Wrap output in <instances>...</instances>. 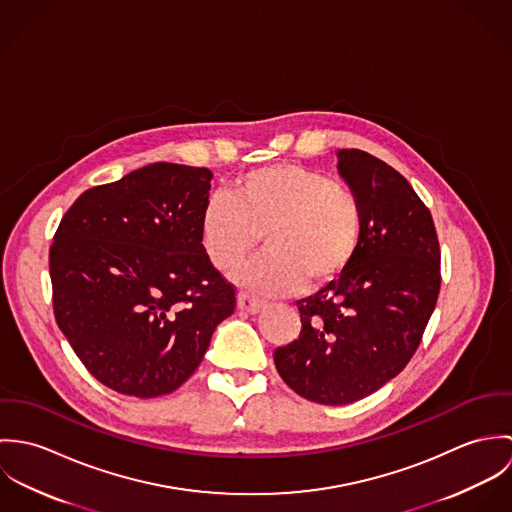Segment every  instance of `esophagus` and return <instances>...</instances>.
Masks as SVG:
<instances>
[{
	"mask_svg": "<svg viewBox=\"0 0 512 512\" xmlns=\"http://www.w3.org/2000/svg\"><path fill=\"white\" fill-rule=\"evenodd\" d=\"M266 307V301L250 295V293H238V309L246 311V313H260Z\"/></svg>",
	"mask_w": 512,
	"mask_h": 512,
	"instance_id": "esophagus-1",
	"label": "esophagus"
}]
</instances>
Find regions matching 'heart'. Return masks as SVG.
Listing matches in <instances>:
<instances>
[{"label": "heart", "mask_w": 512, "mask_h": 512, "mask_svg": "<svg viewBox=\"0 0 512 512\" xmlns=\"http://www.w3.org/2000/svg\"><path fill=\"white\" fill-rule=\"evenodd\" d=\"M262 234L270 252L236 280L262 293L317 292L355 262L363 201L351 185L299 163L256 167L236 177L230 197L205 203L199 238L209 262L230 274L258 252Z\"/></svg>", "instance_id": "obj_1"}]
</instances>
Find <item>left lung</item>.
Returning <instances> with one entry per match:
<instances>
[{
  "label": "left lung",
  "instance_id": "1",
  "mask_svg": "<svg viewBox=\"0 0 512 512\" xmlns=\"http://www.w3.org/2000/svg\"><path fill=\"white\" fill-rule=\"evenodd\" d=\"M337 167L363 201L361 250L335 284L297 301L299 337L274 351L293 392L325 406L357 402L402 372L441 286L438 232L410 183L361 149H341Z\"/></svg>",
  "mask_w": 512,
  "mask_h": 512
}]
</instances>
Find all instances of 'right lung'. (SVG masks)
Here are the masks:
<instances>
[{
    "label": "right lung",
    "mask_w": 512,
    "mask_h": 512,
    "mask_svg": "<svg viewBox=\"0 0 512 512\" xmlns=\"http://www.w3.org/2000/svg\"><path fill=\"white\" fill-rule=\"evenodd\" d=\"M211 179L207 167L151 163L84 191L55 232L57 325L86 370L120 394L177 390L234 313L236 290L199 238Z\"/></svg>",
    "instance_id": "right-lung-1"
}]
</instances>
